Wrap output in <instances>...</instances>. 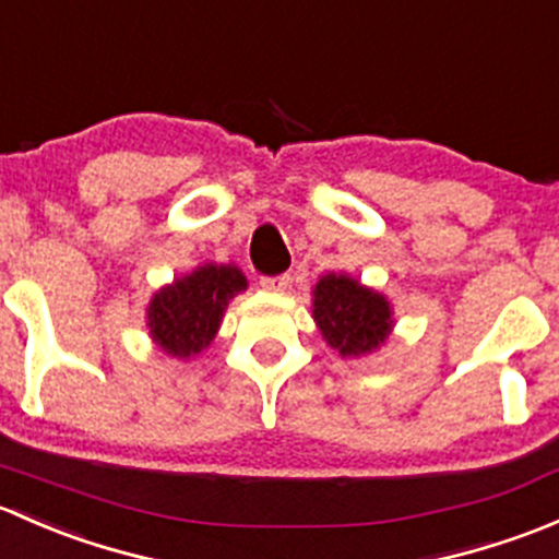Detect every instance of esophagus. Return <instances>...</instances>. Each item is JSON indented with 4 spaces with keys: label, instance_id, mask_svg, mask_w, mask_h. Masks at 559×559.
Instances as JSON below:
<instances>
[{
    "label": "esophagus",
    "instance_id": "34e87169",
    "mask_svg": "<svg viewBox=\"0 0 559 559\" xmlns=\"http://www.w3.org/2000/svg\"><path fill=\"white\" fill-rule=\"evenodd\" d=\"M263 290H287L290 287V274H277V277H261Z\"/></svg>",
    "mask_w": 559,
    "mask_h": 559
}]
</instances>
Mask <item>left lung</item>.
Masks as SVG:
<instances>
[{
    "mask_svg": "<svg viewBox=\"0 0 559 559\" xmlns=\"http://www.w3.org/2000/svg\"><path fill=\"white\" fill-rule=\"evenodd\" d=\"M314 320L328 344L342 355L371 353L393 328L388 301L344 274H328L318 282Z\"/></svg>",
    "mask_w": 559,
    "mask_h": 559,
    "instance_id": "obj_1",
    "label": "left lung"
}]
</instances>
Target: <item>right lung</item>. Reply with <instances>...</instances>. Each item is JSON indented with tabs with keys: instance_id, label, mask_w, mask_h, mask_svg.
Returning <instances> with one entry per match:
<instances>
[{
	"instance_id": "add662e5",
	"label": "right lung",
	"mask_w": 559,
	"mask_h": 559,
	"mask_svg": "<svg viewBox=\"0 0 559 559\" xmlns=\"http://www.w3.org/2000/svg\"><path fill=\"white\" fill-rule=\"evenodd\" d=\"M247 280L234 266H201L186 280L160 290L151 304V333L177 358L201 353L221 325L228 307Z\"/></svg>"
}]
</instances>
